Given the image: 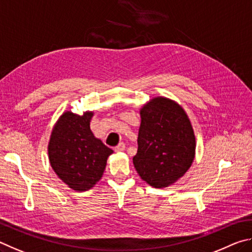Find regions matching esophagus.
<instances>
[{"label": "esophagus", "mask_w": 252, "mask_h": 252, "mask_svg": "<svg viewBox=\"0 0 252 252\" xmlns=\"http://www.w3.org/2000/svg\"><path fill=\"white\" fill-rule=\"evenodd\" d=\"M123 151H125V144L124 143H119L116 147H115V152L116 153H121Z\"/></svg>", "instance_id": "34e87169"}]
</instances>
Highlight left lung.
Segmentation results:
<instances>
[{"instance_id":"obj_1","label":"left lung","mask_w":252,"mask_h":252,"mask_svg":"<svg viewBox=\"0 0 252 252\" xmlns=\"http://www.w3.org/2000/svg\"><path fill=\"white\" fill-rule=\"evenodd\" d=\"M139 113L136 171L152 187H168L186 174L195 158L191 123L182 106L161 96L147 101Z\"/></svg>"}]
</instances>
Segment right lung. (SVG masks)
Segmentation results:
<instances>
[{"label": "right lung", "instance_id": "add662e5", "mask_svg": "<svg viewBox=\"0 0 252 252\" xmlns=\"http://www.w3.org/2000/svg\"><path fill=\"white\" fill-rule=\"evenodd\" d=\"M94 113L67 110L53 127L47 152L53 170L69 188L86 191L99 182L113 151L92 133Z\"/></svg>", "mask_w": 252, "mask_h": 252}]
</instances>
